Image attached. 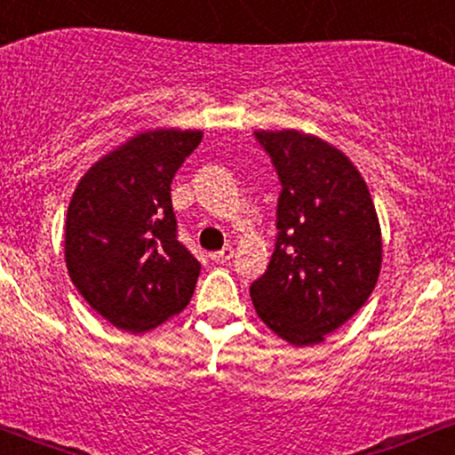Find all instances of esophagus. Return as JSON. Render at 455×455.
Listing matches in <instances>:
<instances>
[{
	"mask_svg": "<svg viewBox=\"0 0 455 455\" xmlns=\"http://www.w3.org/2000/svg\"><path fill=\"white\" fill-rule=\"evenodd\" d=\"M233 254H235V250L231 248V245H227V248L218 250V252H212L210 257H212V260H216V263H228V260L233 259Z\"/></svg>",
	"mask_w": 455,
	"mask_h": 455,
	"instance_id": "esophagus-1",
	"label": "esophagus"
}]
</instances>
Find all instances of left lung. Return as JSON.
Returning a JSON list of instances; mask_svg holds the SVG:
<instances>
[{"instance_id":"1","label":"left lung","mask_w":455,"mask_h":455,"mask_svg":"<svg viewBox=\"0 0 455 455\" xmlns=\"http://www.w3.org/2000/svg\"><path fill=\"white\" fill-rule=\"evenodd\" d=\"M278 171V237L267 271L250 286L260 321L310 347L372 295L383 239L362 173L340 149L299 130H257Z\"/></svg>"}]
</instances>
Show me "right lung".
Instances as JSON below:
<instances>
[{
	"mask_svg": "<svg viewBox=\"0 0 455 455\" xmlns=\"http://www.w3.org/2000/svg\"><path fill=\"white\" fill-rule=\"evenodd\" d=\"M201 130L128 139L81 177L66 213V267L78 293L124 331L140 333L190 304L201 263L177 239L171 181Z\"/></svg>",
	"mask_w": 455,
	"mask_h": 455,
	"instance_id": "add662e5",
	"label": "right lung"
}]
</instances>
